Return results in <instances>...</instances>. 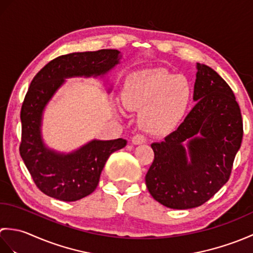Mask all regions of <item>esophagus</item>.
<instances>
[{
	"label": "esophagus",
	"instance_id": "obj_1",
	"mask_svg": "<svg viewBox=\"0 0 253 253\" xmlns=\"http://www.w3.org/2000/svg\"><path fill=\"white\" fill-rule=\"evenodd\" d=\"M146 141H147V138L143 135H141V133H137V135H135L131 138V142L133 144H142Z\"/></svg>",
	"mask_w": 253,
	"mask_h": 253
}]
</instances>
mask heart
Returning a JSON list of instances; mask_svg holds the SVG:
<instances>
[{"label":"heart","instance_id":"b5f03b06","mask_svg":"<svg viewBox=\"0 0 253 253\" xmlns=\"http://www.w3.org/2000/svg\"><path fill=\"white\" fill-rule=\"evenodd\" d=\"M192 88L182 76L164 68L143 69L127 76L122 91L123 105L141 112V126L153 135L169 132L187 114Z\"/></svg>","mask_w":253,"mask_h":253}]
</instances>
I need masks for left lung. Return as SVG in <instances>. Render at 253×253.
<instances>
[{"mask_svg":"<svg viewBox=\"0 0 253 253\" xmlns=\"http://www.w3.org/2000/svg\"><path fill=\"white\" fill-rule=\"evenodd\" d=\"M197 69L196 105L164 141L151 144L154 160L146 185L155 200L170 209L200 207L215 195L229 179L243 140L233 90L211 67L197 63Z\"/></svg>","mask_w":253,"mask_h":253,"instance_id":"obj_1","label":"left lung"}]
</instances>
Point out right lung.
I'll return each mask as SVG.
<instances>
[{
    "mask_svg": "<svg viewBox=\"0 0 253 253\" xmlns=\"http://www.w3.org/2000/svg\"><path fill=\"white\" fill-rule=\"evenodd\" d=\"M120 51L104 49L58 56L32 79L21 105L20 157L36 186L57 200L71 202L89 196L99 184L110 155L127 144L125 139L94 140L72 153L47 148L41 136L42 114L66 78L98 77L120 63Z\"/></svg>",
    "mask_w": 253,
    "mask_h": 253,
    "instance_id": "add662e5",
    "label": "right lung"
}]
</instances>
